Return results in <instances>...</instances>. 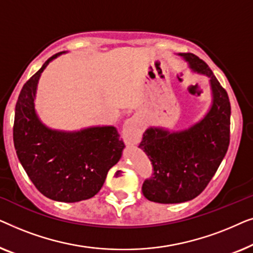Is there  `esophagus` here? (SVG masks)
Returning <instances> with one entry per match:
<instances>
[{
	"instance_id": "1",
	"label": "esophagus",
	"mask_w": 253,
	"mask_h": 253,
	"mask_svg": "<svg viewBox=\"0 0 253 253\" xmlns=\"http://www.w3.org/2000/svg\"><path fill=\"white\" fill-rule=\"evenodd\" d=\"M140 133H141L140 126L138 124L136 120L129 119L126 121V123H124L123 126V130H122V136L126 143L137 144L140 138Z\"/></svg>"
}]
</instances>
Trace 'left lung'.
Listing matches in <instances>:
<instances>
[{
	"instance_id": "1",
	"label": "left lung",
	"mask_w": 253,
	"mask_h": 253,
	"mask_svg": "<svg viewBox=\"0 0 253 253\" xmlns=\"http://www.w3.org/2000/svg\"><path fill=\"white\" fill-rule=\"evenodd\" d=\"M193 71L209 76L212 108L189 129L169 132L150 127L139 147L147 154L153 171L143 183L145 198L160 204H178L199 196L215 174L230 140V102L209 65L195 54H179Z\"/></svg>"
}]
</instances>
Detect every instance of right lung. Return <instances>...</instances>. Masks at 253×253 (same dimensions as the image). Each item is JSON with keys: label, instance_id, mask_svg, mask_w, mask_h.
<instances>
[{"label": "right lung", "instance_id": "1", "mask_svg": "<svg viewBox=\"0 0 253 253\" xmlns=\"http://www.w3.org/2000/svg\"><path fill=\"white\" fill-rule=\"evenodd\" d=\"M48 58L19 93L13 122V144L27 176L47 198L76 203L92 198L102 188L108 170L124 148L114 126H96L61 132L44 126L34 110L39 77Z\"/></svg>", "mask_w": 253, "mask_h": 253}]
</instances>
